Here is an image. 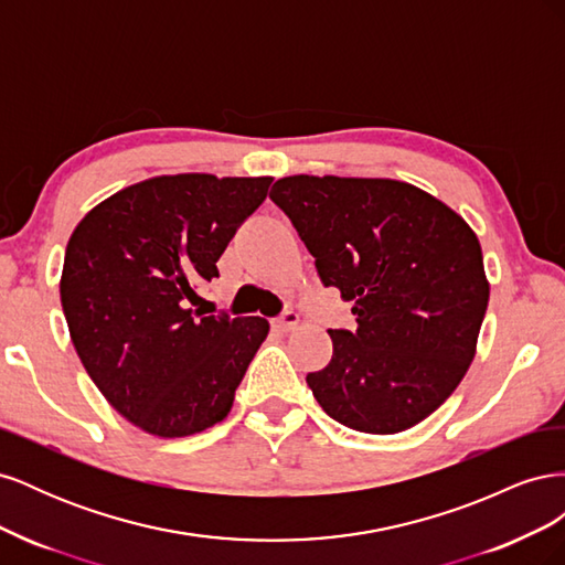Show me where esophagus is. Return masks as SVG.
Masks as SVG:
<instances>
[{"mask_svg":"<svg viewBox=\"0 0 565 565\" xmlns=\"http://www.w3.org/2000/svg\"><path fill=\"white\" fill-rule=\"evenodd\" d=\"M297 322H299V316L295 313V311H282L276 320H273V324H276L278 330H282V332H289V330H295L297 328Z\"/></svg>","mask_w":565,"mask_h":565,"instance_id":"34e87169","label":"esophagus"}]
</instances>
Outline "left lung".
Instances as JSON below:
<instances>
[{"instance_id":"8db88e82","label":"left lung","mask_w":565,"mask_h":565,"mask_svg":"<svg viewBox=\"0 0 565 565\" xmlns=\"http://www.w3.org/2000/svg\"><path fill=\"white\" fill-rule=\"evenodd\" d=\"M270 200L292 221L324 287L353 301L328 330L332 361L306 374L320 407L363 434L429 417L465 377L490 287L476 233L448 204L391 179L287 177Z\"/></svg>"}]
</instances>
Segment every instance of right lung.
<instances>
[{
    "label": "right lung",
    "instance_id": "1",
    "mask_svg": "<svg viewBox=\"0 0 565 565\" xmlns=\"http://www.w3.org/2000/svg\"><path fill=\"white\" fill-rule=\"evenodd\" d=\"M270 177H158L125 188L71 235L61 303L84 370L119 415L160 438L231 413L268 320L204 316L195 287L266 200Z\"/></svg>",
    "mask_w": 565,
    "mask_h": 565
}]
</instances>
